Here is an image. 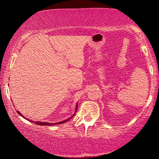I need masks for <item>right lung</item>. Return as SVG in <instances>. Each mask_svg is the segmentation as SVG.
<instances>
[{
	"label": "right lung",
	"instance_id": "add662e5",
	"mask_svg": "<svg viewBox=\"0 0 159 159\" xmlns=\"http://www.w3.org/2000/svg\"><path fill=\"white\" fill-rule=\"evenodd\" d=\"M77 108H78V103H76V110H75V113H74V114L73 115V116H72V117H69L68 119H67V120H64V121H59V122H57V123H52V124H51V123H48V122H42V121H32V120H29V119H28V118H26L25 116H22V115L20 113V112H19L18 111H17V112H18V113L20 115V116H21L23 118H25V119H26V120H27L28 121H31V122H32V123H35V124H38V125H39V126H54V125H57V124H63V123H65V122H66V121H69L70 120H71L72 119V118L74 116V115H75V113H76V112L77 111Z\"/></svg>",
	"mask_w": 159,
	"mask_h": 159
}]
</instances>
